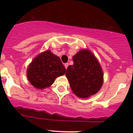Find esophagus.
Listing matches in <instances>:
<instances>
[{"label": "esophagus", "mask_w": 133, "mask_h": 133, "mask_svg": "<svg viewBox=\"0 0 133 133\" xmlns=\"http://www.w3.org/2000/svg\"><path fill=\"white\" fill-rule=\"evenodd\" d=\"M68 66H69V63H65V64H64V67H65L66 69H67Z\"/></svg>", "instance_id": "1"}]
</instances>
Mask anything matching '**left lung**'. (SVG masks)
Segmentation results:
<instances>
[{
	"label": "left lung",
	"mask_w": 133,
	"mask_h": 133,
	"mask_svg": "<svg viewBox=\"0 0 133 133\" xmlns=\"http://www.w3.org/2000/svg\"><path fill=\"white\" fill-rule=\"evenodd\" d=\"M66 77L71 90L77 97L89 98L99 91L103 84V72L98 59L89 49H82L72 57Z\"/></svg>",
	"instance_id": "8db88e82"
}]
</instances>
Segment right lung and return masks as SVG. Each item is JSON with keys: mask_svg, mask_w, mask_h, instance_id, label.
<instances>
[{"mask_svg": "<svg viewBox=\"0 0 133 133\" xmlns=\"http://www.w3.org/2000/svg\"><path fill=\"white\" fill-rule=\"evenodd\" d=\"M65 72L61 58L47 50L38 54L32 61L27 69L26 77L34 87L44 89L50 87L57 77Z\"/></svg>", "mask_w": 133, "mask_h": 133, "instance_id": "add662e5", "label": "right lung"}]
</instances>
